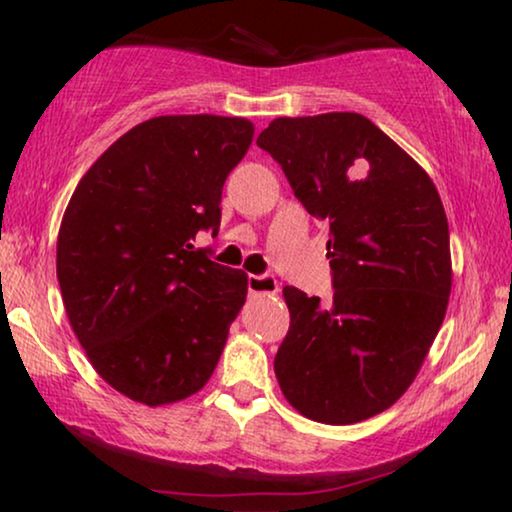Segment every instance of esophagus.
Segmentation results:
<instances>
[{"instance_id": "34e87169", "label": "esophagus", "mask_w": 512, "mask_h": 512, "mask_svg": "<svg viewBox=\"0 0 512 512\" xmlns=\"http://www.w3.org/2000/svg\"><path fill=\"white\" fill-rule=\"evenodd\" d=\"M247 286L249 293H254V296H275L279 291L277 279L272 275H249Z\"/></svg>"}]
</instances>
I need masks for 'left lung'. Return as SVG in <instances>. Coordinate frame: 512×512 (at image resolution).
Returning <instances> with one entry per match:
<instances>
[{
	"label": "left lung",
	"instance_id": "8db88e82",
	"mask_svg": "<svg viewBox=\"0 0 512 512\" xmlns=\"http://www.w3.org/2000/svg\"><path fill=\"white\" fill-rule=\"evenodd\" d=\"M256 144L328 226L333 303L284 286L282 394L307 419L356 424L387 410L422 368L452 291L450 228L424 167L354 111L275 118Z\"/></svg>",
	"mask_w": 512,
	"mask_h": 512
}]
</instances>
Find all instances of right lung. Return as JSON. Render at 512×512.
Wrapping results in <instances>:
<instances>
[{
  "mask_svg": "<svg viewBox=\"0 0 512 512\" xmlns=\"http://www.w3.org/2000/svg\"><path fill=\"white\" fill-rule=\"evenodd\" d=\"M254 139L247 118L156 116L83 174L58 233L69 324L109 387L167 405L205 387L247 300V272L195 249Z\"/></svg>",
  "mask_w": 512,
  "mask_h": 512,
  "instance_id": "1",
  "label": "right lung"
}]
</instances>
